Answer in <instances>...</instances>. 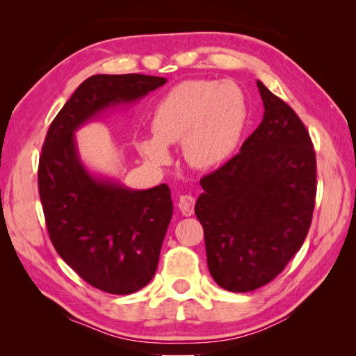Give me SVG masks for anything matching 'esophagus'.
I'll use <instances>...</instances> for the list:
<instances>
[{
	"label": "esophagus",
	"mask_w": 356,
	"mask_h": 356,
	"mask_svg": "<svg viewBox=\"0 0 356 356\" xmlns=\"http://www.w3.org/2000/svg\"><path fill=\"white\" fill-rule=\"evenodd\" d=\"M179 209L184 216H191L194 213V197L190 194H184L179 197Z\"/></svg>",
	"instance_id": "obj_1"
}]
</instances>
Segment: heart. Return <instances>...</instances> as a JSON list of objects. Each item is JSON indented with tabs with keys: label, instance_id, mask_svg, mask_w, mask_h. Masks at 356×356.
I'll return each instance as SVG.
<instances>
[{
	"label": "heart",
	"instance_id": "heart-1",
	"mask_svg": "<svg viewBox=\"0 0 356 356\" xmlns=\"http://www.w3.org/2000/svg\"><path fill=\"white\" fill-rule=\"evenodd\" d=\"M245 95L231 81H184L156 104L151 115L153 136L136 140L147 162H171L168 147L182 140L186 162L207 170L222 163L238 145L245 130Z\"/></svg>",
	"mask_w": 356,
	"mask_h": 356
}]
</instances>
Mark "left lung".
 I'll return each mask as SVG.
<instances>
[{
	"label": "left lung",
	"mask_w": 356,
	"mask_h": 356,
	"mask_svg": "<svg viewBox=\"0 0 356 356\" xmlns=\"http://www.w3.org/2000/svg\"><path fill=\"white\" fill-rule=\"evenodd\" d=\"M263 119L240 153L200 180L195 216L208 269L231 292L272 282L298 252L312 222L316 161L306 127L261 81Z\"/></svg>",
	"instance_id": "1"
}]
</instances>
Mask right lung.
<instances>
[{"label":"right lung","instance_id":"1","mask_svg":"<svg viewBox=\"0 0 356 356\" xmlns=\"http://www.w3.org/2000/svg\"><path fill=\"white\" fill-rule=\"evenodd\" d=\"M165 84L147 74H95L64 104L42 145L38 188L51 243L82 280L108 293L138 292L154 277L172 217L171 191L166 184L131 190L92 172L74 133Z\"/></svg>","mask_w":356,"mask_h":356}]
</instances>
